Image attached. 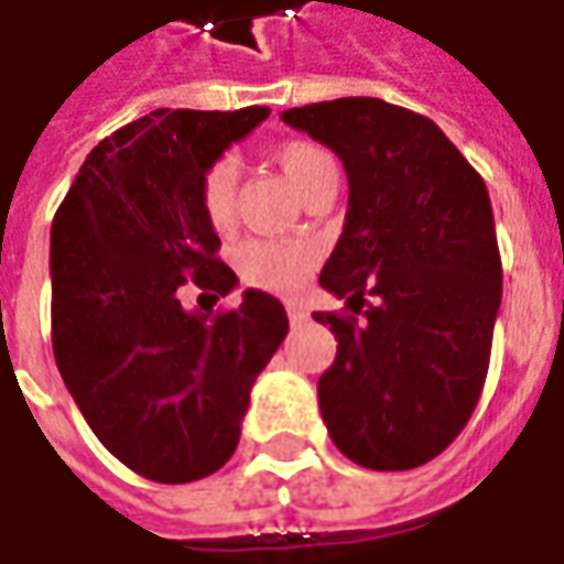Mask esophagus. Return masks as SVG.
Instances as JSON below:
<instances>
[{
	"label": "esophagus",
	"instance_id": "34e87169",
	"mask_svg": "<svg viewBox=\"0 0 564 564\" xmlns=\"http://www.w3.org/2000/svg\"><path fill=\"white\" fill-rule=\"evenodd\" d=\"M286 314H290V323H295V326L308 321V311L302 308V302H290V305H286Z\"/></svg>",
	"mask_w": 564,
	"mask_h": 564
}]
</instances>
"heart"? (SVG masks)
<instances>
[{
	"mask_svg": "<svg viewBox=\"0 0 564 564\" xmlns=\"http://www.w3.org/2000/svg\"><path fill=\"white\" fill-rule=\"evenodd\" d=\"M271 159L302 198L311 195L326 180H336L333 155L323 145L311 143V140H286V143L274 145ZM235 186H238V171H235L231 159L214 161L200 176V214L216 231H228L231 223H235ZM235 262H238V271H241V278L247 283L262 286V290L290 293L308 278L314 256L302 243L247 241L238 247Z\"/></svg>",
	"mask_w": 564,
	"mask_h": 564,
	"instance_id": "b5f03b06",
	"label": "heart"
}]
</instances>
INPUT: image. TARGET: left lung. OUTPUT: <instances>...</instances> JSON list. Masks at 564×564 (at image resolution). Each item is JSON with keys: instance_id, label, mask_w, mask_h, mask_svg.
<instances>
[{"instance_id": "1", "label": "left lung", "mask_w": 564, "mask_h": 564, "mask_svg": "<svg viewBox=\"0 0 564 564\" xmlns=\"http://www.w3.org/2000/svg\"><path fill=\"white\" fill-rule=\"evenodd\" d=\"M281 118L348 173L345 228L321 286L366 311L364 321L314 311L338 341L317 381L326 431L360 467H421L464 431L486 384L501 308L486 183L431 118L376 97Z\"/></svg>"}]
</instances>
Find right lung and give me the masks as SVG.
Returning <instances> with one entry per match:
<instances>
[{
	"label": "right lung",
	"mask_w": 564,
	"mask_h": 564,
	"mask_svg": "<svg viewBox=\"0 0 564 564\" xmlns=\"http://www.w3.org/2000/svg\"><path fill=\"white\" fill-rule=\"evenodd\" d=\"M269 106L159 109L90 149L51 226V345L66 391L121 464L152 482H195L226 464L256 376L286 338L274 295L247 290L223 314L180 290L238 286L216 259L198 186Z\"/></svg>",
	"instance_id": "1"
}]
</instances>
